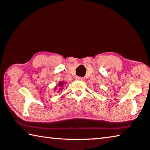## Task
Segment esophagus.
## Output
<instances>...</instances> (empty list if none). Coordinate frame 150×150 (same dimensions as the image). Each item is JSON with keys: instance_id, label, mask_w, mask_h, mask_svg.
I'll list each match as a JSON object with an SVG mask.
<instances>
[{"instance_id": "obj_1", "label": "esophagus", "mask_w": 150, "mask_h": 150, "mask_svg": "<svg viewBox=\"0 0 150 150\" xmlns=\"http://www.w3.org/2000/svg\"><path fill=\"white\" fill-rule=\"evenodd\" d=\"M76 80H82L83 78H81V77H76Z\"/></svg>"}]
</instances>
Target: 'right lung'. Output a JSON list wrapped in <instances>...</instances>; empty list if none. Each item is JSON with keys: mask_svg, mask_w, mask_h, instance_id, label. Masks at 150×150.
<instances>
[{"mask_svg": "<svg viewBox=\"0 0 150 150\" xmlns=\"http://www.w3.org/2000/svg\"><path fill=\"white\" fill-rule=\"evenodd\" d=\"M64 84V82H59V85H58V86H60V88H62ZM60 89L62 90V88H60Z\"/></svg>", "mask_w": 150, "mask_h": 150, "instance_id": "right-lung-1", "label": "right lung"}]
</instances>
